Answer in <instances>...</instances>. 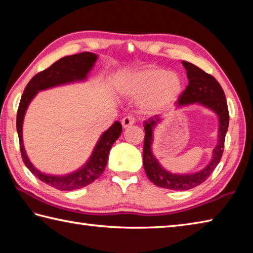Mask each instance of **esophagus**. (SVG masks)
<instances>
[{"label": "esophagus", "mask_w": 253, "mask_h": 253, "mask_svg": "<svg viewBox=\"0 0 253 253\" xmlns=\"http://www.w3.org/2000/svg\"><path fill=\"white\" fill-rule=\"evenodd\" d=\"M134 118L133 117H126V118H123L122 119V121H121V123H122V126L124 127V129H126V127H129L130 126H132V124L134 123Z\"/></svg>", "instance_id": "1"}]
</instances>
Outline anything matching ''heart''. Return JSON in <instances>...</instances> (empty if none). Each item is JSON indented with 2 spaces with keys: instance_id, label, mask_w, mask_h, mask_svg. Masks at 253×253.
<instances>
[{
  "instance_id": "1",
  "label": "heart",
  "mask_w": 253,
  "mask_h": 253,
  "mask_svg": "<svg viewBox=\"0 0 253 253\" xmlns=\"http://www.w3.org/2000/svg\"><path fill=\"white\" fill-rule=\"evenodd\" d=\"M183 91V80L174 71L149 66L126 74L118 84V93L127 99H140L145 113H160L170 109Z\"/></svg>"
}]
</instances>
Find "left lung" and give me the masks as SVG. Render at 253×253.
<instances>
[{"label": "left lung", "mask_w": 253, "mask_h": 253, "mask_svg": "<svg viewBox=\"0 0 253 253\" xmlns=\"http://www.w3.org/2000/svg\"><path fill=\"white\" fill-rule=\"evenodd\" d=\"M182 65L187 71L189 84L185 90L180 95L178 108L182 106L198 104L203 108L212 111L218 117V140L212 151L211 160L203 169L191 173H172L154 156L152 145L154 141V130L159 123L163 121L160 115H154L144 121V144H143V167L148 178L158 187L174 190V191H183V190L192 189L209 178L215 167L221 160L224 148V139L229 126V111L225 100L224 92L219 82L199 69L192 63L182 61Z\"/></svg>", "instance_id": "obj_1"}]
</instances>
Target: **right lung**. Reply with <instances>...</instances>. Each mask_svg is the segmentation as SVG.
<instances>
[{"mask_svg": "<svg viewBox=\"0 0 253 253\" xmlns=\"http://www.w3.org/2000/svg\"><path fill=\"white\" fill-rule=\"evenodd\" d=\"M97 57H99L97 54L91 52H82L79 54L64 56L56 61L55 63H53L50 68L34 75L24 88L23 95H22L20 101L19 110H17L16 130L17 134H19L23 162L25 163L26 168L42 182L55 189L62 190V191H72L75 189H81L92 183L103 173L106 163H108L110 150L115 141L119 139V136L121 135V123L115 121L108 130L101 134L90 158L78 170L66 174H47L35 168L26 154L23 143L24 117L30 103L40 91L87 81L88 74L94 68Z\"/></svg>", "mask_w": 253, "mask_h": 253, "instance_id": "right-lung-1", "label": "right lung"}]
</instances>
